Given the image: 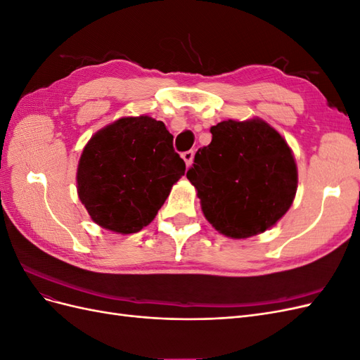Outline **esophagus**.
<instances>
[{"label": "esophagus", "mask_w": 360, "mask_h": 360, "mask_svg": "<svg viewBox=\"0 0 360 360\" xmlns=\"http://www.w3.org/2000/svg\"><path fill=\"white\" fill-rule=\"evenodd\" d=\"M181 158H183L184 162H186V167L189 168V167L192 165V160H193V151H192V150L184 151V153L181 155Z\"/></svg>", "instance_id": "obj_1"}]
</instances>
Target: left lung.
<instances>
[{"mask_svg": "<svg viewBox=\"0 0 360 360\" xmlns=\"http://www.w3.org/2000/svg\"><path fill=\"white\" fill-rule=\"evenodd\" d=\"M186 177L216 231L248 238L274 226L297 191V165L287 141L258 117L212 126Z\"/></svg>", "mask_w": 360, "mask_h": 360, "instance_id": "left-lung-1", "label": "left lung"}]
</instances>
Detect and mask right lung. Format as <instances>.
<instances>
[{
	"instance_id": "add662e5",
	"label": "right lung",
	"mask_w": 360,
	"mask_h": 360,
	"mask_svg": "<svg viewBox=\"0 0 360 360\" xmlns=\"http://www.w3.org/2000/svg\"><path fill=\"white\" fill-rule=\"evenodd\" d=\"M184 171L165 124L148 115L122 117L85 144L76 188L93 222L132 234L155 219Z\"/></svg>"
}]
</instances>
